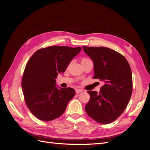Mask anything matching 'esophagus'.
Wrapping results in <instances>:
<instances>
[{
	"instance_id": "34e87169",
	"label": "esophagus",
	"mask_w": 150,
	"mask_h": 150,
	"mask_svg": "<svg viewBox=\"0 0 150 150\" xmlns=\"http://www.w3.org/2000/svg\"><path fill=\"white\" fill-rule=\"evenodd\" d=\"M81 91H82V90H81V89H76V90H75L76 93H81Z\"/></svg>"
}]
</instances>
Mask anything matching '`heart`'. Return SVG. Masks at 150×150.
<instances>
[{
    "instance_id": "heart-1",
    "label": "heart",
    "mask_w": 150,
    "mask_h": 150,
    "mask_svg": "<svg viewBox=\"0 0 150 150\" xmlns=\"http://www.w3.org/2000/svg\"><path fill=\"white\" fill-rule=\"evenodd\" d=\"M83 60H88V59H84Z\"/></svg>"
}]
</instances>
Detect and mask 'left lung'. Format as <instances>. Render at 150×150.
<instances>
[{"mask_svg":"<svg viewBox=\"0 0 150 150\" xmlns=\"http://www.w3.org/2000/svg\"><path fill=\"white\" fill-rule=\"evenodd\" d=\"M82 48L93 62V78L104 83L99 93L88 91L90 98L85 106L86 111L98 123H110L122 113L131 98V68L125 57L113 50L85 46Z\"/></svg>","mask_w":150,"mask_h":150,"instance_id":"obj_1","label":"left lung"}]
</instances>
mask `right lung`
I'll list each match as a JSON object with an SVG mask.
<instances>
[{
  "label": "right lung",
  "mask_w": 150,
  "mask_h": 150,
  "mask_svg": "<svg viewBox=\"0 0 150 150\" xmlns=\"http://www.w3.org/2000/svg\"><path fill=\"white\" fill-rule=\"evenodd\" d=\"M81 51V47L50 46L37 50L28 60L22 88L28 108L37 119L53 120L64 112L75 91L58 88L55 79Z\"/></svg>",
  "instance_id": "obj_1"
}]
</instances>
